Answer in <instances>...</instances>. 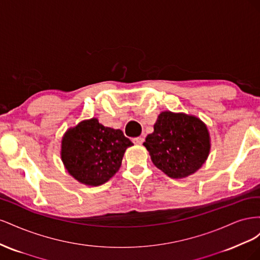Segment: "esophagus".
Instances as JSON below:
<instances>
[{
    "mask_svg": "<svg viewBox=\"0 0 260 260\" xmlns=\"http://www.w3.org/2000/svg\"><path fill=\"white\" fill-rule=\"evenodd\" d=\"M143 142H144V138L143 137H138V138L133 139V143H135V144L141 145Z\"/></svg>",
    "mask_w": 260,
    "mask_h": 260,
    "instance_id": "esophagus-1",
    "label": "esophagus"
}]
</instances>
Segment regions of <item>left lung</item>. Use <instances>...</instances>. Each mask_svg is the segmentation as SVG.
Here are the masks:
<instances>
[{"instance_id": "8db88e82", "label": "left lung", "mask_w": 260, "mask_h": 260, "mask_svg": "<svg viewBox=\"0 0 260 260\" xmlns=\"http://www.w3.org/2000/svg\"><path fill=\"white\" fill-rule=\"evenodd\" d=\"M143 145L157 168L172 179H182L206 161L210 138L206 124L198 117L162 112Z\"/></svg>"}]
</instances>
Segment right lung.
<instances>
[{"label": "right lung", "instance_id": "1", "mask_svg": "<svg viewBox=\"0 0 260 260\" xmlns=\"http://www.w3.org/2000/svg\"><path fill=\"white\" fill-rule=\"evenodd\" d=\"M132 145L121 130L104 127L92 118L66 131L60 156L70 176L80 183L98 186L119 170L125 149Z\"/></svg>", "mask_w": 260, "mask_h": 260}]
</instances>
